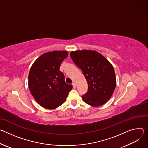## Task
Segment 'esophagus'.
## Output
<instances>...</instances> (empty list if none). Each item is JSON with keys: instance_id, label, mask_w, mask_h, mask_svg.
Here are the masks:
<instances>
[{"instance_id": "obj_1", "label": "esophagus", "mask_w": 148, "mask_h": 148, "mask_svg": "<svg viewBox=\"0 0 148 148\" xmlns=\"http://www.w3.org/2000/svg\"><path fill=\"white\" fill-rule=\"evenodd\" d=\"M72 86H73V88H76V84H75V83H72Z\"/></svg>"}]
</instances>
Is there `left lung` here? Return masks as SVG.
Returning <instances> with one entry per match:
<instances>
[{"instance_id":"8db88e82","label":"left lung","mask_w":148,"mask_h":148,"mask_svg":"<svg viewBox=\"0 0 148 148\" xmlns=\"http://www.w3.org/2000/svg\"><path fill=\"white\" fill-rule=\"evenodd\" d=\"M71 59L84 75L88 85L87 92L82 96L84 101L92 106L105 104L116 87L115 73L111 63L94 51L71 52Z\"/></svg>"}]
</instances>
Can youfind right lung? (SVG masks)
<instances>
[{
    "label": "right lung",
    "instance_id": "obj_1",
    "mask_svg": "<svg viewBox=\"0 0 148 148\" xmlns=\"http://www.w3.org/2000/svg\"><path fill=\"white\" fill-rule=\"evenodd\" d=\"M68 56L67 51L47 52L32 64L29 73V90L36 102L46 109H53L66 101L72 85L65 82L59 68Z\"/></svg>",
    "mask_w": 148,
    "mask_h": 148
}]
</instances>
